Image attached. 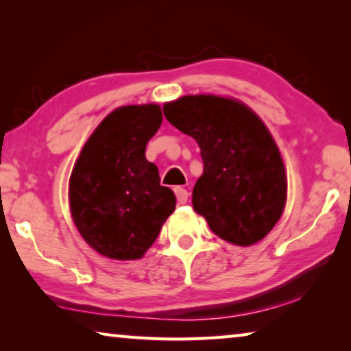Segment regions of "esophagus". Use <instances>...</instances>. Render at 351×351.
Returning <instances> with one entry per match:
<instances>
[{
	"instance_id": "esophagus-1",
	"label": "esophagus",
	"mask_w": 351,
	"mask_h": 351,
	"mask_svg": "<svg viewBox=\"0 0 351 351\" xmlns=\"http://www.w3.org/2000/svg\"><path fill=\"white\" fill-rule=\"evenodd\" d=\"M175 195H176L178 203H180V204H186V203H187V199H189V192H187L186 189H182V187H176V189H175Z\"/></svg>"
}]
</instances>
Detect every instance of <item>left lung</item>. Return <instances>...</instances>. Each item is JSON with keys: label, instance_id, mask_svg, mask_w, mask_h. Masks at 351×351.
<instances>
[{"label": "left lung", "instance_id": "1", "mask_svg": "<svg viewBox=\"0 0 351 351\" xmlns=\"http://www.w3.org/2000/svg\"><path fill=\"white\" fill-rule=\"evenodd\" d=\"M164 116L201 148L204 170L192 204L213 234L251 246L269 234L287 203L278 147L255 112L235 99L198 94L164 105Z\"/></svg>", "mask_w": 351, "mask_h": 351}]
</instances>
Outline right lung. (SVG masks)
<instances>
[{"instance_id":"obj_1","label":"right lung","mask_w":351,"mask_h":351,"mask_svg":"<svg viewBox=\"0 0 351 351\" xmlns=\"http://www.w3.org/2000/svg\"><path fill=\"white\" fill-rule=\"evenodd\" d=\"M162 123L156 104L127 105L110 112L83 145L69 178L75 228L94 251L114 260L147 252L176 198L161 186L145 147Z\"/></svg>"}]
</instances>
